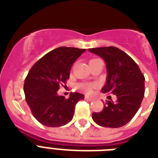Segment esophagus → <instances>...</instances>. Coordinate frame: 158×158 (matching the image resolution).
<instances>
[{
  "label": "esophagus",
  "instance_id": "esophagus-1",
  "mask_svg": "<svg viewBox=\"0 0 158 158\" xmlns=\"http://www.w3.org/2000/svg\"><path fill=\"white\" fill-rule=\"evenodd\" d=\"M84 99H85V100H87V101H89V102H91L94 100V98H91V97H89V96L84 97Z\"/></svg>",
  "mask_w": 158,
  "mask_h": 158
}]
</instances>
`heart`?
I'll return each mask as SVG.
<instances>
[{"instance_id":"1","label":"heart","mask_w":158,"mask_h":158,"mask_svg":"<svg viewBox=\"0 0 158 158\" xmlns=\"http://www.w3.org/2000/svg\"><path fill=\"white\" fill-rule=\"evenodd\" d=\"M93 85H90V84H79V88L80 89H82L83 91L86 92L88 94H91L93 93V89H94Z\"/></svg>"}]
</instances>
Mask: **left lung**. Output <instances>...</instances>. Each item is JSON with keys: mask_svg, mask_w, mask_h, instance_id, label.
<instances>
[{"mask_svg": "<svg viewBox=\"0 0 158 158\" xmlns=\"http://www.w3.org/2000/svg\"><path fill=\"white\" fill-rule=\"evenodd\" d=\"M89 51L103 58L106 64V83L102 93L116 96V102L106 101L102 111L93 113V120L103 127H121L130 122L139 109L144 96V75L129 55L115 47Z\"/></svg>", "mask_w": 158, "mask_h": 158, "instance_id": "obj_1", "label": "left lung"}]
</instances>
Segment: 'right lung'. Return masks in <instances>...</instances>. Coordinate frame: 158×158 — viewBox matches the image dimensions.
<instances>
[{"mask_svg": "<svg viewBox=\"0 0 158 158\" xmlns=\"http://www.w3.org/2000/svg\"><path fill=\"white\" fill-rule=\"evenodd\" d=\"M85 49L60 47L39 59L33 64L23 84L26 102L38 122L48 127H60L73 119L77 102L84 100L79 93L69 98L58 96L60 86L65 85L72 64Z\"/></svg>", "mask_w": 158, "mask_h": 158, "instance_id": "add662e5", "label": "right lung"}]
</instances>
